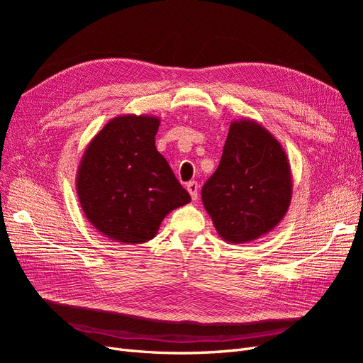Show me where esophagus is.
I'll return each instance as SVG.
<instances>
[{
  "label": "esophagus",
  "mask_w": 363,
  "mask_h": 363,
  "mask_svg": "<svg viewBox=\"0 0 363 363\" xmlns=\"http://www.w3.org/2000/svg\"><path fill=\"white\" fill-rule=\"evenodd\" d=\"M186 189H188V192L191 194V199L194 201L199 199V183H196V182H189L188 184H186Z\"/></svg>",
  "instance_id": "esophagus-1"
}]
</instances>
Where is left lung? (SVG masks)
Here are the masks:
<instances>
[{
	"mask_svg": "<svg viewBox=\"0 0 363 363\" xmlns=\"http://www.w3.org/2000/svg\"><path fill=\"white\" fill-rule=\"evenodd\" d=\"M292 174L277 138L255 119L230 124L223 157L201 189L206 212L228 244H247L280 224L292 200Z\"/></svg>",
	"mask_w": 363,
	"mask_h": 363,
	"instance_id": "obj_1",
	"label": "left lung"
}]
</instances>
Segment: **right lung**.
Returning a JSON list of instances; mask_svg holds the SVG:
<instances>
[{
  "label": "right lung",
  "instance_id": "right-lung-1",
  "mask_svg": "<svg viewBox=\"0 0 363 363\" xmlns=\"http://www.w3.org/2000/svg\"><path fill=\"white\" fill-rule=\"evenodd\" d=\"M160 118L118 115L87 144L75 177L84 216L115 242L152 239L163 218L191 201L156 148Z\"/></svg>",
  "mask_w": 363,
  "mask_h": 363
}]
</instances>
